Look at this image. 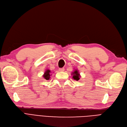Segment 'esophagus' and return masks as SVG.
Returning <instances> with one entry per match:
<instances>
[{
	"mask_svg": "<svg viewBox=\"0 0 127 127\" xmlns=\"http://www.w3.org/2000/svg\"><path fill=\"white\" fill-rule=\"evenodd\" d=\"M59 69V71H60V72H63L65 70L64 68H60Z\"/></svg>",
	"mask_w": 127,
	"mask_h": 127,
	"instance_id": "esophagus-1",
	"label": "esophagus"
}]
</instances>
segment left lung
Instances as JSON below:
<instances>
[{
  "label": "left lung",
  "mask_w": 127,
  "mask_h": 127,
  "mask_svg": "<svg viewBox=\"0 0 127 127\" xmlns=\"http://www.w3.org/2000/svg\"><path fill=\"white\" fill-rule=\"evenodd\" d=\"M72 74L73 75V78L75 80L78 81L80 79L79 78V77H80V74H79L77 69H75V71H74Z\"/></svg>",
  "instance_id": "left-lung-1"
}]
</instances>
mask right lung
I'll list each match as a JSON object with an SVG mask.
<instances>
[{
  "mask_svg": "<svg viewBox=\"0 0 127 127\" xmlns=\"http://www.w3.org/2000/svg\"><path fill=\"white\" fill-rule=\"evenodd\" d=\"M50 73H51V71L49 69L46 70L45 72H44V75H43V77L45 79H46V80H48V79H49L50 78Z\"/></svg>",
  "mask_w": 127,
  "mask_h": 127,
  "instance_id": "obj_1",
  "label": "right lung"
}]
</instances>
